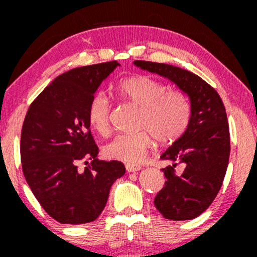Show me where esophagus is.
Returning <instances> with one entry per match:
<instances>
[{
  "mask_svg": "<svg viewBox=\"0 0 257 257\" xmlns=\"http://www.w3.org/2000/svg\"><path fill=\"white\" fill-rule=\"evenodd\" d=\"M125 169L128 173H135V172H139V170H141V166H139V164H133V163H126L125 164Z\"/></svg>",
  "mask_w": 257,
  "mask_h": 257,
  "instance_id": "obj_1",
  "label": "esophagus"
}]
</instances>
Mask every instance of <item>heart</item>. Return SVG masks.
<instances>
[{
  "instance_id": "obj_1",
  "label": "heart",
  "mask_w": 257,
  "mask_h": 257,
  "mask_svg": "<svg viewBox=\"0 0 257 257\" xmlns=\"http://www.w3.org/2000/svg\"><path fill=\"white\" fill-rule=\"evenodd\" d=\"M120 98L139 108L137 126L141 131L116 135L104 147L107 158L137 162L152 145V135L162 144H170L184 135L190 123L191 106L180 91H168L166 84L149 76H132L117 87ZM88 120L99 134L110 132V102L104 94L93 96L88 106Z\"/></svg>"
}]
</instances>
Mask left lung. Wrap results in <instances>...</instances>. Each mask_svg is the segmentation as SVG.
<instances>
[{
	"instance_id": "8db88e82",
	"label": "left lung",
	"mask_w": 257,
	"mask_h": 257,
	"mask_svg": "<svg viewBox=\"0 0 257 257\" xmlns=\"http://www.w3.org/2000/svg\"><path fill=\"white\" fill-rule=\"evenodd\" d=\"M134 65L169 79L190 99L191 117L181 138L161 155L173 162L162 172L167 181L155 205L168 220L199 216L219 193L229 158V129L225 106L217 91L199 76L173 65L135 60ZM184 166L181 173L175 167Z\"/></svg>"
}]
</instances>
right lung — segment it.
<instances>
[{
  "instance_id": "right-lung-1",
  "label": "right lung",
  "mask_w": 257,
  "mask_h": 257,
  "mask_svg": "<svg viewBox=\"0 0 257 257\" xmlns=\"http://www.w3.org/2000/svg\"><path fill=\"white\" fill-rule=\"evenodd\" d=\"M117 61L76 67L58 76L29 107L20 140L23 173L44 210L60 223L98 219L112 184L125 174L118 161H99L88 106ZM92 163L82 173L75 164Z\"/></svg>"
}]
</instances>
